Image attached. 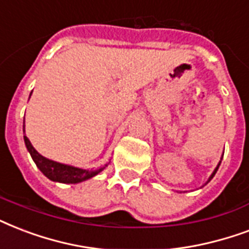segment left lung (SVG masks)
Instances as JSON below:
<instances>
[{"instance_id": "1", "label": "left lung", "mask_w": 249, "mask_h": 249, "mask_svg": "<svg viewBox=\"0 0 249 249\" xmlns=\"http://www.w3.org/2000/svg\"><path fill=\"white\" fill-rule=\"evenodd\" d=\"M222 157H223V156H222ZM222 157H221V161H222ZM221 161H219V162H218V165H217V167H215L214 170H213V173H212V175H211V177H209V179H208V180H207V183H205V184H208V183L211 182V180H212V178H213V177H214V175H215V173H217V170H218L219 165H221Z\"/></svg>"}]
</instances>
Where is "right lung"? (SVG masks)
<instances>
[{
	"label": "right lung",
	"mask_w": 249,
	"mask_h": 249,
	"mask_svg": "<svg viewBox=\"0 0 249 249\" xmlns=\"http://www.w3.org/2000/svg\"><path fill=\"white\" fill-rule=\"evenodd\" d=\"M32 93V92H31ZM31 97V94H30ZM23 134H24V121H23ZM24 142H26L27 151L30 152L31 157L34 160V162L36 163V166L40 169L42 174L45 175L46 178H49L53 182H59V183H66V184H76V183L84 182L87 179L93 178L94 175H97L98 173L107 166V163L105 166L100 167V169H82V167L72 166V165H66V163L57 162L53 160H49L41 156L34 145L31 144L30 139L24 136Z\"/></svg>",
	"instance_id": "right-lung-1"
}]
</instances>
